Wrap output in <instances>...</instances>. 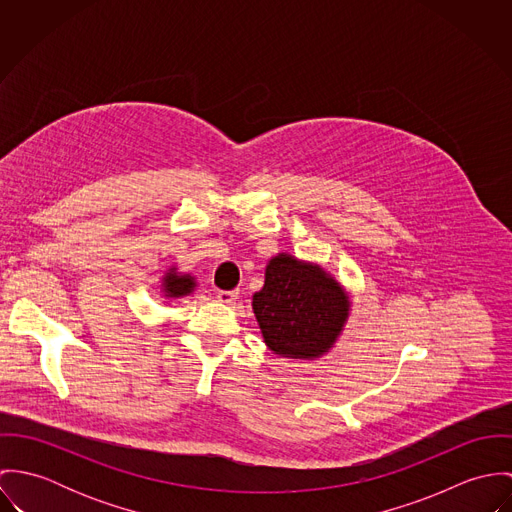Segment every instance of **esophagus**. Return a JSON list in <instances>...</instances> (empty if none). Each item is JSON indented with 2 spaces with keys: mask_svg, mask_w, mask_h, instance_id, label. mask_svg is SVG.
<instances>
[{
  "mask_svg": "<svg viewBox=\"0 0 512 512\" xmlns=\"http://www.w3.org/2000/svg\"><path fill=\"white\" fill-rule=\"evenodd\" d=\"M220 303H226V305H234L236 299H238V290L234 292H219L217 293Z\"/></svg>",
  "mask_w": 512,
  "mask_h": 512,
  "instance_id": "1",
  "label": "esophagus"
}]
</instances>
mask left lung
I'll return each mask as SVG.
<instances>
[{"mask_svg":"<svg viewBox=\"0 0 512 512\" xmlns=\"http://www.w3.org/2000/svg\"><path fill=\"white\" fill-rule=\"evenodd\" d=\"M252 309L272 353L315 361L339 339L351 299L319 264L282 252L268 262L264 288L252 295Z\"/></svg>","mask_w":512,"mask_h":512,"instance_id":"left-lung-1","label":"left lung"}]
</instances>
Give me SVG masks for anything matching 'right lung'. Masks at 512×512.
<instances>
[{
	"label": "right lung",
	"mask_w": 512,
	"mask_h": 512,
	"mask_svg": "<svg viewBox=\"0 0 512 512\" xmlns=\"http://www.w3.org/2000/svg\"><path fill=\"white\" fill-rule=\"evenodd\" d=\"M197 282L191 274H181L177 272L175 266H171L167 270V274L161 280V290L165 293V297H183V295H191L195 290Z\"/></svg>",
	"instance_id": "right-lung-1"
}]
</instances>
